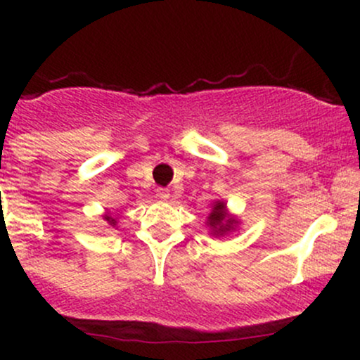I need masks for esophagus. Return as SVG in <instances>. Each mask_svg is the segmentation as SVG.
I'll return each mask as SVG.
<instances>
[{
  "mask_svg": "<svg viewBox=\"0 0 360 360\" xmlns=\"http://www.w3.org/2000/svg\"><path fill=\"white\" fill-rule=\"evenodd\" d=\"M157 196H159L160 200H167V198H169V189L159 188V189H157Z\"/></svg>",
  "mask_w": 360,
  "mask_h": 360,
  "instance_id": "obj_1",
  "label": "esophagus"
}]
</instances>
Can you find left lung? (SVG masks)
I'll use <instances>...</instances> for the list:
<instances>
[{"instance_id":"8db88e82","label":"left lung","mask_w":360,"mask_h":360,"mask_svg":"<svg viewBox=\"0 0 360 360\" xmlns=\"http://www.w3.org/2000/svg\"><path fill=\"white\" fill-rule=\"evenodd\" d=\"M238 225H240V220L229 212L225 201H213L212 212L206 217V226L210 229V235L212 237H225V235L235 232L238 229Z\"/></svg>"}]
</instances>
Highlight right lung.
I'll return each instance as SVG.
<instances>
[{
    "label": "right lung",
    "instance_id": "1",
    "mask_svg": "<svg viewBox=\"0 0 360 360\" xmlns=\"http://www.w3.org/2000/svg\"><path fill=\"white\" fill-rule=\"evenodd\" d=\"M103 220H105L106 223H108V225L111 226V229H117L118 220H117V217H113V214H111V213L106 212L105 214H103Z\"/></svg>",
    "mask_w": 360,
    "mask_h": 360
}]
</instances>
